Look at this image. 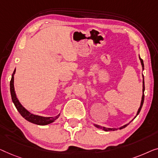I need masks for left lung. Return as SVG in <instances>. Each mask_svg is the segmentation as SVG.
<instances>
[{
  "label": "left lung",
  "instance_id": "obj_1",
  "mask_svg": "<svg viewBox=\"0 0 158 158\" xmlns=\"http://www.w3.org/2000/svg\"><path fill=\"white\" fill-rule=\"evenodd\" d=\"M139 60H140V62H141V64H142V67H143V70H144V63H143V60L141 58L139 57ZM143 96H142V100H141L140 106H139V108L138 109V110H137V112L136 116H135V117H134V119L137 116V115L139 114V112H140V110H141V109H142V106H143V102H144V98H145V95H144V92H145V81H144V76H143ZM133 119H132V120H133ZM132 121H130L129 123L124 124V125L120 127H117V128H109V127H105L100 126V125H99V124H94V126L96 127L97 128L101 129V130H102L106 131V132H108V131H115V130H122V129L126 127L127 126L128 124H130Z\"/></svg>",
  "mask_w": 158,
  "mask_h": 158
}]
</instances>
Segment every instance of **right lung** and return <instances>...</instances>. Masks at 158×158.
Wrapping results in <instances>:
<instances>
[{
	"instance_id": "obj_1",
	"label": "right lung",
	"mask_w": 158,
	"mask_h": 158,
	"mask_svg": "<svg viewBox=\"0 0 158 158\" xmlns=\"http://www.w3.org/2000/svg\"><path fill=\"white\" fill-rule=\"evenodd\" d=\"M15 73V69L13 72L11 77V80L10 82V94H11L12 101L14 104L15 107H16L17 110L21 114L22 117L26 120L30 122V123H34L38 125H47L51 123H54V122L59 118L60 116V113L56 116L55 117H42L39 116V115H35L31 113L30 112L26 110L24 106L21 104L19 102V99L17 98L16 94H15V91L14 88V74Z\"/></svg>"
}]
</instances>
